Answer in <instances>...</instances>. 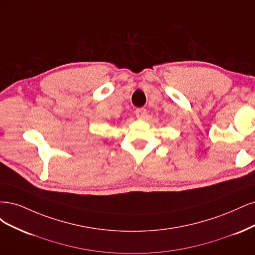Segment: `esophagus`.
I'll return each mask as SVG.
<instances>
[{"label": "esophagus", "instance_id": "obj_1", "mask_svg": "<svg viewBox=\"0 0 255 255\" xmlns=\"http://www.w3.org/2000/svg\"><path fill=\"white\" fill-rule=\"evenodd\" d=\"M146 114H147V111H146L145 108H137V109L135 110V116H136V118L139 119V120L145 119Z\"/></svg>", "mask_w": 255, "mask_h": 255}]
</instances>
